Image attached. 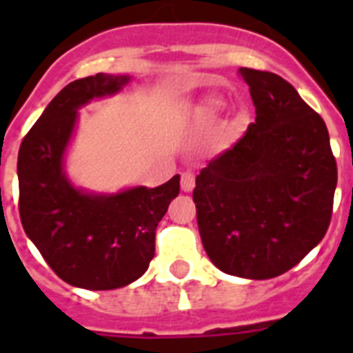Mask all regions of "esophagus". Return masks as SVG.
<instances>
[{
	"label": "esophagus",
	"instance_id": "34e87169",
	"mask_svg": "<svg viewBox=\"0 0 353 353\" xmlns=\"http://www.w3.org/2000/svg\"><path fill=\"white\" fill-rule=\"evenodd\" d=\"M194 188V174L192 172H183L181 174V190L183 192H192Z\"/></svg>",
	"mask_w": 353,
	"mask_h": 353
}]
</instances>
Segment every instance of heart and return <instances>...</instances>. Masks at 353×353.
Here are the masks:
<instances>
[{
  "label": "heart",
  "mask_w": 353,
  "mask_h": 353,
  "mask_svg": "<svg viewBox=\"0 0 353 353\" xmlns=\"http://www.w3.org/2000/svg\"><path fill=\"white\" fill-rule=\"evenodd\" d=\"M207 106H209L210 112H216V110H220L221 108V102L218 101V99H209V101H207Z\"/></svg>",
  "instance_id": "1"
}]
</instances>
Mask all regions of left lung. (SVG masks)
Listing matches in <instances>:
<instances>
[{
  "label": "left lung",
  "mask_w": 353,
  "mask_h": 353,
  "mask_svg": "<svg viewBox=\"0 0 353 353\" xmlns=\"http://www.w3.org/2000/svg\"><path fill=\"white\" fill-rule=\"evenodd\" d=\"M256 119L234 148L199 172L194 188L199 236L216 268L274 279L324 238L337 165L321 115L290 82L240 68Z\"/></svg>",
  "instance_id": "left-lung-1"
}]
</instances>
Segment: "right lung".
Returning a JSON list of instances; mask_svg holds the SVG:
<instances>
[{"label": "right lung", "mask_w": 353, "mask_h": 353, "mask_svg": "<svg viewBox=\"0 0 353 353\" xmlns=\"http://www.w3.org/2000/svg\"><path fill=\"white\" fill-rule=\"evenodd\" d=\"M132 74L99 73L58 93L25 135L18 154L19 218L49 268L68 284L108 291L141 279L155 252V227L179 194V176L155 188L95 192L77 187L65 155L79 110L121 93Z\"/></svg>", "instance_id": "add662e5"}]
</instances>
